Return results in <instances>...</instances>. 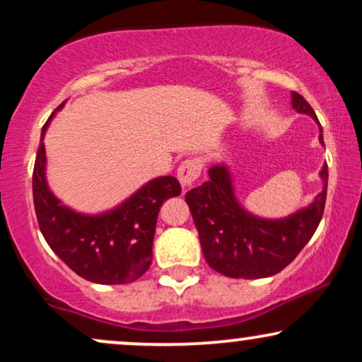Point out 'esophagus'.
<instances>
[{"instance_id":"34e87169","label":"esophagus","mask_w":362,"mask_h":362,"mask_svg":"<svg viewBox=\"0 0 362 362\" xmlns=\"http://www.w3.org/2000/svg\"><path fill=\"white\" fill-rule=\"evenodd\" d=\"M202 160L201 158H189V160L182 161V165L177 170V177L180 180L182 187H192V184L201 175Z\"/></svg>"}]
</instances>
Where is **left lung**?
I'll list each match as a JSON object with an SVG mask.
<instances>
[{"label":"left lung","mask_w":362,"mask_h":362,"mask_svg":"<svg viewBox=\"0 0 362 362\" xmlns=\"http://www.w3.org/2000/svg\"><path fill=\"white\" fill-rule=\"evenodd\" d=\"M291 103L294 110L318 122L315 110L300 93H291ZM320 143L323 144L322 134ZM320 177L323 189L310 206L288 218L264 219L240 204L226 165H213L209 180L185 194L209 267L235 279H260L281 272L296 259L322 221L327 199V163L320 170Z\"/></svg>","instance_id":"1"}]
</instances>
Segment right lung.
I'll use <instances>...</instances> for the list:
<instances>
[{"label":"right lung","mask_w":362,"mask_h":362,"mask_svg":"<svg viewBox=\"0 0 362 362\" xmlns=\"http://www.w3.org/2000/svg\"><path fill=\"white\" fill-rule=\"evenodd\" d=\"M52 112L42 127L37 149L32 189L39 228L59 259L83 279L97 284H127L139 279L153 260V238L160 207L180 195L175 177H158L143 185L122 204L102 214H81L64 206L45 180V146L42 143Z\"/></svg>","instance_id":"right-lung-1"}]
</instances>
